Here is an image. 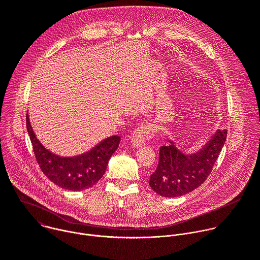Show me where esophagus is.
<instances>
[{
	"label": "esophagus",
	"instance_id": "1",
	"mask_svg": "<svg viewBox=\"0 0 260 260\" xmlns=\"http://www.w3.org/2000/svg\"><path fill=\"white\" fill-rule=\"evenodd\" d=\"M154 136V128L150 124H142L134 131L132 135V145L135 148L146 144L147 140H150Z\"/></svg>",
	"mask_w": 260,
	"mask_h": 260
}]
</instances>
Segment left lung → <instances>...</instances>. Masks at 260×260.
I'll return each instance as SVG.
<instances>
[{
	"mask_svg": "<svg viewBox=\"0 0 260 260\" xmlns=\"http://www.w3.org/2000/svg\"><path fill=\"white\" fill-rule=\"evenodd\" d=\"M226 131L217 129L196 153H186L167 137L159 149L156 171L150 176V187L164 198H176L193 191L210 175L226 141Z\"/></svg>",
	"mask_w": 260,
	"mask_h": 260,
	"instance_id": "obj_1",
	"label": "left lung"
}]
</instances>
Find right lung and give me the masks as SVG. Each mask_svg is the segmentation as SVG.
Wrapping results in <instances>:
<instances>
[{
	"instance_id": "add662e5",
	"label": "right lung",
	"mask_w": 260,
	"mask_h": 260,
	"mask_svg": "<svg viewBox=\"0 0 260 260\" xmlns=\"http://www.w3.org/2000/svg\"><path fill=\"white\" fill-rule=\"evenodd\" d=\"M26 128L34 153L45 176L60 188L81 191L92 187L105 174L109 159L117 150L119 136L102 141L91 150L76 156H60L53 153L37 138L26 115Z\"/></svg>"
}]
</instances>
